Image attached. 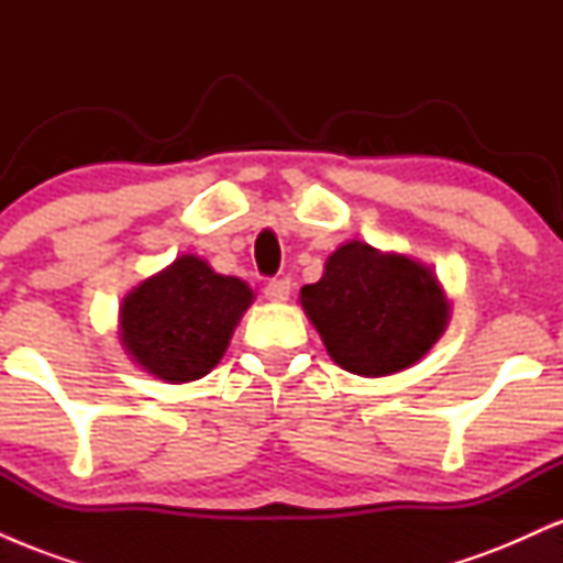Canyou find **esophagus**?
<instances>
[{"mask_svg": "<svg viewBox=\"0 0 563 563\" xmlns=\"http://www.w3.org/2000/svg\"><path fill=\"white\" fill-rule=\"evenodd\" d=\"M264 296H267L269 301H286L290 296L288 277H275V280H269L267 286H264Z\"/></svg>", "mask_w": 563, "mask_h": 563, "instance_id": "1", "label": "esophagus"}]
</instances>
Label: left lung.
<instances>
[{"label":"left lung","instance_id":"8db88e82","mask_svg":"<svg viewBox=\"0 0 563 563\" xmlns=\"http://www.w3.org/2000/svg\"><path fill=\"white\" fill-rule=\"evenodd\" d=\"M301 307L335 365L357 376H391L416 365L448 325L450 303L423 264L341 245L325 275L301 288Z\"/></svg>","mask_w":563,"mask_h":563}]
</instances>
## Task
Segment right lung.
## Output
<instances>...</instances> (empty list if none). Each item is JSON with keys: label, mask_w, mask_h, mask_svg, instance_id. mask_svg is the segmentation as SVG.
I'll return each instance as SVG.
<instances>
[{"label": "right lung", "mask_w": 563, "mask_h": 563, "mask_svg": "<svg viewBox=\"0 0 563 563\" xmlns=\"http://www.w3.org/2000/svg\"><path fill=\"white\" fill-rule=\"evenodd\" d=\"M251 299L243 280L217 275L198 256H179L126 296L121 341L147 373L187 384L222 360Z\"/></svg>", "instance_id": "1"}]
</instances>
